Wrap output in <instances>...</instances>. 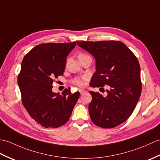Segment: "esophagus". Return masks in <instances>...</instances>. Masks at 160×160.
I'll return each instance as SVG.
<instances>
[{"mask_svg":"<svg viewBox=\"0 0 160 160\" xmlns=\"http://www.w3.org/2000/svg\"><path fill=\"white\" fill-rule=\"evenodd\" d=\"M79 91H80V94L81 95H83L84 92H86L87 91H85V90H83V89H80V90H79Z\"/></svg>","mask_w":160,"mask_h":160,"instance_id":"obj_1","label":"esophagus"}]
</instances>
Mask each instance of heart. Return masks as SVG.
<instances>
[{
	"instance_id": "heart-1",
	"label": "heart",
	"mask_w": 160,
	"mask_h": 160,
	"mask_svg": "<svg viewBox=\"0 0 160 160\" xmlns=\"http://www.w3.org/2000/svg\"><path fill=\"white\" fill-rule=\"evenodd\" d=\"M84 55H86V54H80L79 55V57H81V56H84ZM87 78H88V77L87 76H83L80 77V78H75L72 80V83L76 85V86H78V87H82L85 84V81L87 80Z\"/></svg>"
}]
</instances>
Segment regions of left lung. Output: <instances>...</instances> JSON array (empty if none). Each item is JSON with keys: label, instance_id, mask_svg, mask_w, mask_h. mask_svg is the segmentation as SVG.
Masks as SVG:
<instances>
[{"label": "left lung", "instance_id": "obj_1", "mask_svg": "<svg viewBox=\"0 0 160 160\" xmlns=\"http://www.w3.org/2000/svg\"><path fill=\"white\" fill-rule=\"evenodd\" d=\"M77 45L95 58L96 72L91 87L109 86L105 98L98 92H89L91 119L100 128L117 127L131 116L140 98L142 83L138 59L118 41L77 42Z\"/></svg>", "mask_w": 160, "mask_h": 160}]
</instances>
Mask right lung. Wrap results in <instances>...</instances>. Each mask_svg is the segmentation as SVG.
<instances>
[{
  "instance_id": "obj_1",
  "label": "right lung",
  "mask_w": 160,
  "mask_h": 160,
  "mask_svg": "<svg viewBox=\"0 0 160 160\" xmlns=\"http://www.w3.org/2000/svg\"><path fill=\"white\" fill-rule=\"evenodd\" d=\"M73 43H42L25 55L18 77L22 103L33 119L44 128H57L69 119L80 92H52L54 79L62 76Z\"/></svg>"
}]
</instances>
